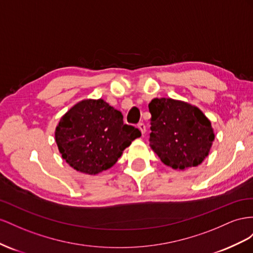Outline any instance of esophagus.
<instances>
[{
	"mask_svg": "<svg viewBox=\"0 0 253 253\" xmlns=\"http://www.w3.org/2000/svg\"><path fill=\"white\" fill-rule=\"evenodd\" d=\"M138 128L141 130L142 134H144V133L146 132V126H145V124H144V123H140V124L138 125Z\"/></svg>",
	"mask_w": 253,
	"mask_h": 253,
	"instance_id": "esophagus-1",
	"label": "esophagus"
}]
</instances>
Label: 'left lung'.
<instances>
[{
	"label": "left lung",
	"mask_w": 253,
	"mask_h": 253,
	"mask_svg": "<svg viewBox=\"0 0 253 253\" xmlns=\"http://www.w3.org/2000/svg\"><path fill=\"white\" fill-rule=\"evenodd\" d=\"M148 108L151 114L149 145L161 161L180 170L203 163L215 138L211 122L203 111L164 97L153 99Z\"/></svg>",
	"instance_id": "1"
}]
</instances>
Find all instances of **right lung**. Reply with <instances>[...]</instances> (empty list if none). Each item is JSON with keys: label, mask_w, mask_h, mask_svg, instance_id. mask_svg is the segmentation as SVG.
Masks as SVG:
<instances>
[{"label": "right lung", "mask_w": 253, "mask_h": 253, "mask_svg": "<svg viewBox=\"0 0 253 253\" xmlns=\"http://www.w3.org/2000/svg\"><path fill=\"white\" fill-rule=\"evenodd\" d=\"M140 136L139 129L124 124L123 114L102 98L72 107L55 131L62 158L74 169L89 175L113 167L123 150Z\"/></svg>", "instance_id": "1"}]
</instances>
